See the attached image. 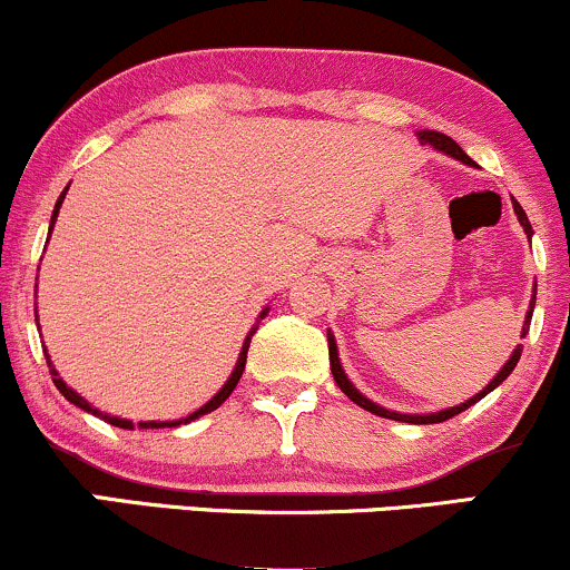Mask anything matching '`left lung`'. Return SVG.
I'll return each mask as SVG.
<instances>
[{
	"label": "left lung",
	"instance_id": "obj_1",
	"mask_svg": "<svg viewBox=\"0 0 570 570\" xmlns=\"http://www.w3.org/2000/svg\"><path fill=\"white\" fill-rule=\"evenodd\" d=\"M417 136H421V144H429V147L440 149V153L450 155V158H458V160H461V163H469V166H474L472 158H469V155L463 153V149L458 147V144H455L453 139H450V136H444V134H436V130H423V134H417ZM512 203H514V214H517V219H520L522 230H525V233H528V238H531V235H533V230H531V222H528L525 212H522V206H520V203H517V200H512ZM533 305H535V286H533L531 311H528V316H525V326H522V337L528 335V326H531ZM520 353H522V345H517L514 353H512V356H509V362L503 364L499 375H495L493 381H490V383L485 385V389L480 391V394L472 396V399H466V402H463V404H458V407H450V410H442V412H431V415H402V412H391V410H383V407H377L375 402H370L367 396H362V394H358L356 389H353L348 377H345L343 367H340V358H337V343H335V337L330 335V367H332V375H335V383L340 385V391H343V394L348 396L351 402H356L358 407H364V410L375 412V415H381V417H391V421H404V423H442V421H448V417L458 415V412L469 410V407H472L474 402H480V399H482V396H488L490 391L495 389V385H501L503 381H507L509 375H512V370L517 367V362H520Z\"/></svg>",
	"mask_w": 570,
	"mask_h": 570
}]
</instances>
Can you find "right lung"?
<instances>
[{
  "instance_id": "add662e5",
  "label": "right lung",
  "mask_w": 570,
  "mask_h": 570,
  "mask_svg": "<svg viewBox=\"0 0 570 570\" xmlns=\"http://www.w3.org/2000/svg\"><path fill=\"white\" fill-rule=\"evenodd\" d=\"M69 189V187H67ZM67 189H63L61 193V198L56 200V208H53V219H50V230H53V225H56V217H58V208H61V203H63V198H67ZM267 316V307L263 311V316L259 318H265ZM254 330H257V326H254ZM254 330L248 332V337H246V343H244V348H240V356H238V364H235V370H233V375H230V381H227L225 385H222V391L217 396L212 399V402H206L203 404L200 410H195L193 415H187V417H181V421H168V423H158V421H147V423H136V429H174V426H179V423H189V421H195V417H200V415H206V412H214L219 407L222 402H225L227 396L233 394V389L235 385H238V381H240V375H244V367H246V353H248V343H252V335H254ZM45 358H48V367H50V375H53V383H56V389L61 391L63 396L69 399L71 404H77V407L80 410H85V412H94V415H101V412H98L96 407H90L88 402H85V399L77 394V391H71L67 383L61 381V377H58V372L53 370V364H50V356L48 353H45ZM104 421L107 423H112V426H117V429H134V423L130 421H126V417H115V415H101Z\"/></svg>"
}]
</instances>
